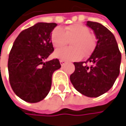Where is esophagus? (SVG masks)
Masks as SVG:
<instances>
[{"mask_svg":"<svg viewBox=\"0 0 126 126\" xmlns=\"http://www.w3.org/2000/svg\"><path fill=\"white\" fill-rule=\"evenodd\" d=\"M60 63L61 66H63V65L66 63V61H65V60H60Z\"/></svg>","mask_w":126,"mask_h":126,"instance_id":"1","label":"esophagus"}]
</instances>
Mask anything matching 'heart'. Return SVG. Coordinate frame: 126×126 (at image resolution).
Returning <instances> with one entry per match:
<instances>
[{
	"label": "heart",
	"mask_w": 126,
	"mask_h": 126,
	"mask_svg": "<svg viewBox=\"0 0 126 126\" xmlns=\"http://www.w3.org/2000/svg\"><path fill=\"white\" fill-rule=\"evenodd\" d=\"M51 42L56 48L66 46L69 41L72 47L62 48L56 50L54 56L63 60H76L84 55H88L95 46L94 37L90 33L89 29L79 23L72 24L63 30L57 28L51 33Z\"/></svg>",
	"instance_id": "obj_1"
}]
</instances>
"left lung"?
<instances>
[{
	"label": "left lung",
	"instance_id": "8db88e82",
	"mask_svg": "<svg viewBox=\"0 0 126 126\" xmlns=\"http://www.w3.org/2000/svg\"><path fill=\"white\" fill-rule=\"evenodd\" d=\"M86 25L92 29L97 38V45L86 63L75 62V72L70 76L74 88L81 94L97 97L113 87L119 75L121 53L116 40L108 29L96 22L88 21Z\"/></svg>",
	"mask_w": 126,
	"mask_h": 126
}]
</instances>
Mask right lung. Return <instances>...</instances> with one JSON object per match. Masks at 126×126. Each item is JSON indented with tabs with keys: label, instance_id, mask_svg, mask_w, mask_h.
Segmentation results:
<instances>
[{
	"label": "right lung",
	"instance_id": "add662e5",
	"mask_svg": "<svg viewBox=\"0 0 126 126\" xmlns=\"http://www.w3.org/2000/svg\"><path fill=\"white\" fill-rule=\"evenodd\" d=\"M57 25L38 22L18 35L8 59L10 83L19 97L37 103L48 94L52 75L61 66L57 59L45 61L54 51L50 36Z\"/></svg>",
	"mask_w": 126,
	"mask_h": 126
}]
</instances>
